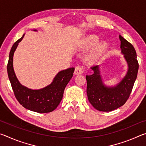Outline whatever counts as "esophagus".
<instances>
[{"label":"esophagus","mask_w":146,"mask_h":146,"mask_svg":"<svg viewBox=\"0 0 146 146\" xmlns=\"http://www.w3.org/2000/svg\"><path fill=\"white\" fill-rule=\"evenodd\" d=\"M83 73L82 68L80 66H76L75 70V75H80V74H82Z\"/></svg>","instance_id":"obj_1"}]
</instances>
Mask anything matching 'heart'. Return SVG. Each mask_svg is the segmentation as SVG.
Masks as SVG:
<instances>
[{
  "mask_svg": "<svg viewBox=\"0 0 146 146\" xmlns=\"http://www.w3.org/2000/svg\"><path fill=\"white\" fill-rule=\"evenodd\" d=\"M97 41H98V39H97V37H96V36H90V37H89L88 38L87 44H88L89 46H93V45H94V44H95L96 43H97ZM104 48H105L104 45L100 46L99 48L97 49V51H96V55H99L100 54H101V53L102 52Z\"/></svg>",
  "mask_w": 146,
  "mask_h": 146,
  "instance_id": "heart-1",
  "label": "heart"
}]
</instances>
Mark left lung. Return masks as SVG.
I'll use <instances>...</instances> for the list:
<instances>
[{"mask_svg": "<svg viewBox=\"0 0 146 146\" xmlns=\"http://www.w3.org/2000/svg\"><path fill=\"white\" fill-rule=\"evenodd\" d=\"M119 37L122 53L124 54L129 67L123 80L114 88H106L101 80L98 66H91L94 73L86 75L88 100L100 111H111L124 104L129 98L137 76L138 62L134 47L122 36Z\"/></svg>", "mask_w": 146, "mask_h": 146, "instance_id": "1", "label": "left lung"}]
</instances>
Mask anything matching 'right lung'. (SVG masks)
I'll return each instance as SVG.
<instances>
[{
	"instance_id": "add662e5",
	"label": "right lung",
	"mask_w": 146,
	"mask_h": 146,
	"mask_svg": "<svg viewBox=\"0 0 146 146\" xmlns=\"http://www.w3.org/2000/svg\"><path fill=\"white\" fill-rule=\"evenodd\" d=\"M23 36L12 46L7 65L8 75L17 100L24 108L32 111L46 113L53 111L57 108L62 98L64 91L73 75L75 68L61 71L54 78L53 82L42 90H32L22 86L15 74L13 68V56L19 43Z\"/></svg>"
}]
</instances>
